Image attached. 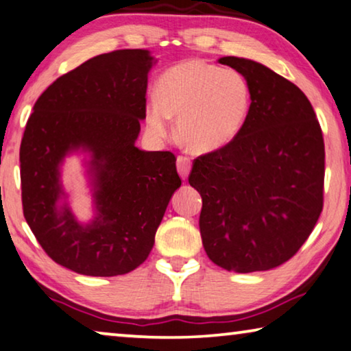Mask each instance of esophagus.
<instances>
[{
	"label": "esophagus",
	"instance_id": "obj_1",
	"mask_svg": "<svg viewBox=\"0 0 351 351\" xmlns=\"http://www.w3.org/2000/svg\"><path fill=\"white\" fill-rule=\"evenodd\" d=\"M176 169H178V173H180V176L182 178V180H187V176H189V173H191V170H192L191 159L186 158V156H178Z\"/></svg>",
	"mask_w": 351,
	"mask_h": 351
}]
</instances>
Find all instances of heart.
Returning a JSON list of instances; mask_svg holds the SVG:
<instances>
[{"label":"heart","mask_w":351,"mask_h":351,"mask_svg":"<svg viewBox=\"0 0 351 351\" xmlns=\"http://www.w3.org/2000/svg\"><path fill=\"white\" fill-rule=\"evenodd\" d=\"M252 86L241 71L199 59L184 60L162 73L158 95L148 98L149 134L165 138L176 120L178 137L193 153L226 148L241 134L252 110Z\"/></svg>","instance_id":"b5f03b06"}]
</instances>
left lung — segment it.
Masks as SVG:
<instances>
[{"instance_id":"left-lung-1","label":"left lung","mask_w":351,"mask_h":351,"mask_svg":"<svg viewBox=\"0 0 351 351\" xmlns=\"http://www.w3.org/2000/svg\"><path fill=\"white\" fill-rule=\"evenodd\" d=\"M219 62L247 77L253 99L236 141L193 160L203 247L228 271L270 270L298 252L320 217L324 136L309 99L286 77L252 59Z\"/></svg>"}]
</instances>
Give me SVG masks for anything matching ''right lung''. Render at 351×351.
Here are the masks:
<instances>
[{
    "label": "right lung",
    "instance_id": "add662e5",
    "mask_svg": "<svg viewBox=\"0 0 351 351\" xmlns=\"http://www.w3.org/2000/svg\"><path fill=\"white\" fill-rule=\"evenodd\" d=\"M148 49H119L60 76L34 104L20 147L23 214L54 263L80 275L130 274L148 258L181 180L170 152L136 147L145 119ZM84 154L94 217L75 219L62 180Z\"/></svg>",
    "mask_w": 351,
    "mask_h": 351
}]
</instances>
